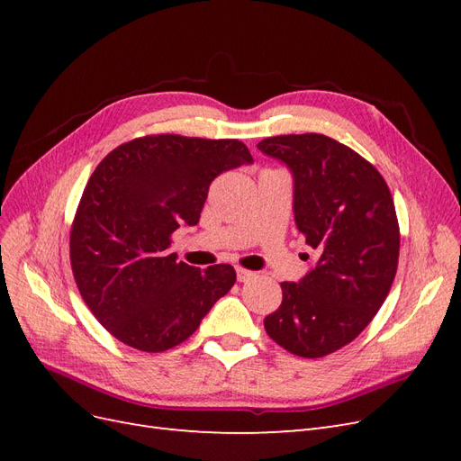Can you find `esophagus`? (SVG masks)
Wrapping results in <instances>:
<instances>
[{
    "label": "esophagus",
    "instance_id": "esophagus-1",
    "mask_svg": "<svg viewBox=\"0 0 461 461\" xmlns=\"http://www.w3.org/2000/svg\"><path fill=\"white\" fill-rule=\"evenodd\" d=\"M254 276H256L254 271H248L244 267H236V278H239L240 283H248L249 278H254Z\"/></svg>",
    "mask_w": 461,
    "mask_h": 461
}]
</instances>
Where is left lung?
<instances>
[{"label": "left lung", "mask_w": 461, "mask_h": 461, "mask_svg": "<svg viewBox=\"0 0 461 461\" xmlns=\"http://www.w3.org/2000/svg\"><path fill=\"white\" fill-rule=\"evenodd\" d=\"M258 148L292 171L296 227L317 252L300 283H281L283 302L263 325L290 354L323 357L371 323L394 283V202L367 159L325 134L271 136Z\"/></svg>", "instance_id": "8db88e82"}]
</instances>
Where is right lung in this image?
<instances>
[{"label": "right lung", "instance_id": "add662e5", "mask_svg": "<svg viewBox=\"0 0 461 461\" xmlns=\"http://www.w3.org/2000/svg\"><path fill=\"white\" fill-rule=\"evenodd\" d=\"M252 161L234 138L151 134L95 167L68 246L82 300L117 340L142 352L171 350L232 288V265L202 271L176 261L171 236L198 225L215 176Z\"/></svg>", "mask_w": 461, "mask_h": 461}]
</instances>
